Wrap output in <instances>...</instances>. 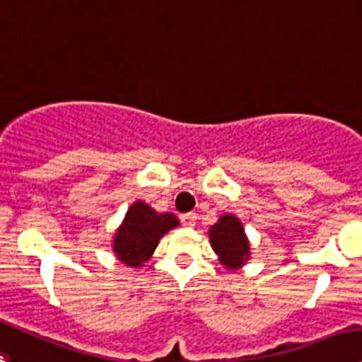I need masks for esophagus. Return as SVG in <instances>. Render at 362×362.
I'll list each match as a JSON object with an SVG mask.
<instances>
[{
  "mask_svg": "<svg viewBox=\"0 0 362 362\" xmlns=\"http://www.w3.org/2000/svg\"><path fill=\"white\" fill-rule=\"evenodd\" d=\"M196 219H198V216H196L194 212H187V214H182L180 216V221L184 226H194Z\"/></svg>",
  "mask_w": 362,
  "mask_h": 362,
  "instance_id": "esophagus-1",
  "label": "esophagus"
}]
</instances>
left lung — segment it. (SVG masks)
Instances as JSON below:
<instances>
[{
    "instance_id": "left-lung-1",
    "label": "left lung",
    "mask_w": 362,
    "mask_h": 362,
    "mask_svg": "<svg viewBox=\"0 0 362 362\" xmlns=\"http://www.w3.org/2000/svg\"><path fill=\"white\" fill-rule=\"evenodd\" d=\"M210 242L221 263L228 269H238L249 258V242L237 217H221L219 223L210 228Z\"/></svg>"
}]
</instances>
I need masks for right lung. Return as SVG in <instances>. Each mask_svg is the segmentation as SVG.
Returning <instances> with one entry per match:
<instances>
[{
    "label": "right lung",
    "mask_w": 362,
    "mask_h": 362,
    "mask_svg": "<svg viewBox=\"0 0 362 362\" xmlns=\"http://www.w3.org/2000/svg\"><path fill=\"white\" fill-rule=\"evenodd\" d=\"M177 224L173 214H157L146 203L136 202L115 235V252L125 265L139 267L152 256L160 237Z\"/></svg>",
    "instance_id": "add662e5"
}]
</instances>
